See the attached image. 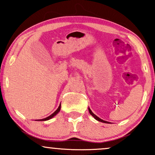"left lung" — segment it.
Listing matches in <instances>:
<instances>
[{
    "label": "left lung",
    "instance_id": "1",
    "mask_svg": "<svg viewBox=\"0 0 155 155\" xmlns=\"http://www.w3.org/2000/svg\"><path fill=\"white\" fill-rule=\"evenodd\" d=\"M88 109H89V112H90V114H91L92 116L94 118H95L96 120L99 121V122H104V123H108V124H110V122H107V121H105V120H101V118H99L98 117H97V116H96V115L95 114H93V113H92V111H91V109H90V108H88Z\"/></svg>",
    "mask_w": 155,
    "mask_h": 155
}]
</instances>
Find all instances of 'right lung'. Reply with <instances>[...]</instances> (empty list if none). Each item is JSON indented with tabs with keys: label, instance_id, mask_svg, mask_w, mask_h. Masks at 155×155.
I'll return each instance as SVG.
<instances>
[{
	"label": "right lung",
	"instance_id": "right-lung-1",
	"mask_svg": "<svg viewBox=\"0 0 155 155\" xmlns=\"http://www.w3.org/2000/svg\"><path fill=\"white\" fill-rule=\"evenodd\" d=\"M60 108H61V105L60 104L59 107L58 108V109H57L56 111H55L54 112V113L51 114L50 115V116H49V117H46V118H44V119H42V120H36V121H47V120H50V119L53 118V117H54L55 116V115H57V114H58V113H59V111H60Z\"/></svg>",
	"mask_w": 155,
	"mask_h": 155
}]
</instances>
